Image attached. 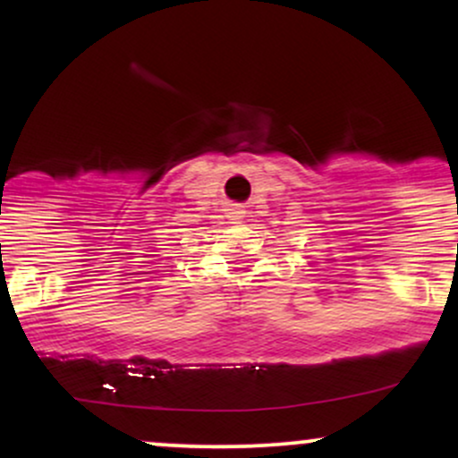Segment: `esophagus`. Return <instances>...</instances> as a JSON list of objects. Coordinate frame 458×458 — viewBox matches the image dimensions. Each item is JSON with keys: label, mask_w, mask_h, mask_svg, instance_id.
Listing matches in <instances>:
<instances>
[{"label": "esophagus", "mask_w": 458, "mask_h": 458, "mask_svg": "<svg viewBox=\"0 0 458 458\" xmlns=\"http://www.w3.org/2000/svg\"><path fill=\"white\" fill-rule=\"evenodd\" d=\"M245 217V211L241 207H233L230 208V219H234V222H241V219Z\"/></svg>", "instance_id": "34e87169"}]
</instances>
